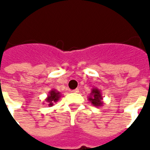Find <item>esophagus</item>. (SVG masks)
Here are the masks:
<instances>
[{"label":"esophagus","mask_w":150,"mask_h":150,"mask_svg":"<svg viewBox=\"0 0 150 150\" xmlns=\"http://www.w3.org/2000/svg\"><path fill=\"white\" fill-rule=\"evenodd\" d=\"M71 92H72V93H78L79 92V90L78 89H74V90H71Z\"/></svg>","instance_id":"1"}]
</instances>
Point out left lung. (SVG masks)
<instances>
[{"label":"left lung","instance_id":"8db88e82","mask_svg":"<svg viewBox=\"0 0 150 150\" xmlns=\"http://www.w3.org/2000/svg\"><path fill=\"white\" fill-rule=\"evenodd\" d=\"M88 100L91 103V104L94 107H101L103 106V96L101 91L98 88H93L89 94Z\"/></svg>","mask_w":150,"mask_h":150}]
</instances>
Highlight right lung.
Returning a JSON list of instances; mask_svg holds the SVG:
<instances>
[{
    "instance_id": "1",
    "label": "right lung",
    "mask_w": 150,
    "mask_h": 150,
    "mask_svg": "<svg viewBox=\"0 0 150 150\" xmlns=\"http://www.w3.org/2000/svg\"><path fill=\"white\" fill-rule=\"evenodd\" d=\"M61 97V93L58 92L56 89H51L50 92H49V93L47 95V97L45 99L46 102L48 103V106L49 107H52V106H54V103H57L60 100V98Z\"/></svg>"
}]
</instances>
